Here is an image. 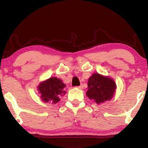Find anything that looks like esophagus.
<instances>
[{"mask_svg": "<svg viewBox=\"0 0 148 148\" xmlns=\"http://www.w3.org/2000/svg\"><path fill=\"white\" fill-rule=\"evenodd\" d=\"M77 88L79 89H83V85H82V84L80 85L79 86L77 87Z\"/></svg>", "mask_w": 148, "mask_h": 148, "instance_id": "34e87169", "label": "esophagus"}]
</instances>
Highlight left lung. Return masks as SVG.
Wrapping results in <instances>:
<instances>
[{
	"label": "left lung",
	"mask_w": 148,
	"mask_h": 148,
	"mask_svg": "<svg viewBox=\"0 0 148 148\" xmlns=\"http://www.w3.org/2000/svg\"><path fill=\"white\" fill-rule=\"evenodd\" d=\"M86 95L97 104L110 101L116 91V84L113 79L98 73L92 74L88 79Z\"/></svg>",
	"instance_id": "obj_1"
}]
</instances>
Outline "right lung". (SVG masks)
Here are the masks:
<instances>
[{
    "label": "right lung",
    "mask_w": 148,
    "mask_h": 148,
    "mask_svg": "<svg viewBox=\"0 0 148 148\" xmlns=\"http://www.w3.org/2000/svg\"><path fill=\"white\" fill-rule=\"evenodd\" d=\"M66 87L62 80L56 77H51L41 82L38 86L40 98L44 102H51L56 104L60 101L59 97L66 94L64 88ZM50 103V102H49Z\"/></svg>",
    "instance_id": "obj_1"
}]
</instances>
